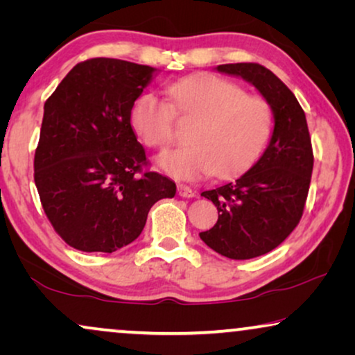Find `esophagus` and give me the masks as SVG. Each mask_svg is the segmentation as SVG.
<instances>
[{
	"mask_svg": "<svg viewBox=\"0 0 355 355\" xmlns=\"http://www.w3.org/2000/svg\"><path fill=\"white\" fill-rule=\"evenodd\" d=\"M178 193L184 198H192L196 197V191L193 189H191L189 186H186V184H179L178 186Z\"/></svg>",
	"mask_w": 355,
	"mask_h": 355,
	"instance_id": "esophagus-1",
	"label": "esophagus"
}]
</instances>
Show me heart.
<instances>
[{
  "label": "heart",
  "instance_id": "obj_1",
  "mask_svg": "<svg viewBox=\"0 0 355 355\" xmlns=\"http://www.w3.org/2000/svg\"><path fill=\"white\" fill-rule=\"evenodd\" d=\"M168 96L169 103L155 94L140 95L130 110V124L147 147L166 150L174 140L176 114L196 121L189 134L192 145L159 158V166L174 178L244 173L259 159L273 130L268 101L225 77H186L168 87Z\"/></svg>",
  "mask_w": 355,
  "mask_h": 355
}]
</instances>
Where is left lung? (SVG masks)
Here are the masks:
<instances>
[{
  "mask_svg": "<svg viewBox=\"0 0 355 355\" xmlns=\"http://www.w3.org/2000/svg\"><path fill=\"white\" fill-rule=\"evenodd\" d=\"M263 95L275 128L259 162L234 182L202 192L215 203L216 225L200 239L232 260H249L276 249L302 218L313 169L312 140L302 106L270 69L257 62L220 64Z\"/></svg>",
  "mask_w": 355,
  "mask_h": 355,
  "instance_id": "obj_1",
  "label": "left lung"
}]
</instances>
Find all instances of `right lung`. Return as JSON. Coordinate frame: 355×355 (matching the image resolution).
I'll use <instances>...</instances> for the list:
<instances>
[{
	"label": "right lung",
	"instance_id": "1",
	"mask_svg": "<svg viewBox=\"0 0 355 355\" xmlns=\"http://www.w3.org/2000/svg\"><path fill=\"white\" fill-rule=\"evenodd\" d=\"M155 67L94 58L67 72L45 101L33 179L62 241L82 252H111L142 232L147 215L176 184L144 171L130 110Z\"/></svg>",
	"mask_w": 355,
	"mask_h": 355
}]
</instances>
